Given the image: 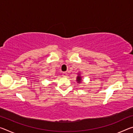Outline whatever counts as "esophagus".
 <instances>
[{
	"label": "esophagus",
	"instance_id": "esophagus-1",
	"mask_svg": "<svg viewBox=\"0 0 133 133\" xmlns=\"http://www.w3.org/2000/svg\"><path fill=\"white\" fill-rule=\"evenodd\" d=\"M62 76H63V77H66L67 76V73L66 72H63V73H62Z\"/></svg>",
	"mask_w": 133,
	"mask_h": 133
}]
</instances>
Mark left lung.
Here are the masks:
<instances>
[{"mask_svg":"<svg viewBox=\"0 0 133 133\" xmlns=\"http://www.w3.org/2000/svg\"><path fill=\"white\" fill-rule=\"evenodd\" d=\"M81 80H82V78H81L80 76H78L77 77V81L78 83H80L81 82Z\"/></svg>","mask_w":133,"mask_h":133,"instance_id":"obj_1","label":"left lung"}]
</instances>
